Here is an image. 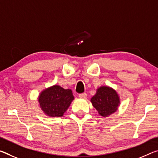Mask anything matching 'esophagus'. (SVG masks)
<instances>
[{
  "label": "esophagus",
  "mask_w": 158,
  "mask_h": 158,
  "mask_svg": "<svg viewBox=\"0 0 158 158\" xmlns=\"http://www.w3.org/2000/svg\"><path fill=\"white\" fill-rule=\"evenodd\" d=\"M86 96H87V94H86V93H83V94H81L79 95V97L80 98L84 99V98H86Z\"/></svg>",
  "instance_id": "esophagus-1"
}]
</instances>
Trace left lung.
Segmentation results:
<instances>
[{"mask_svg": "<svg viewBox=\"0 0 158 158\" xmlns=\"http://www.w3.org/2000/svg\"><path fill=\"white\" fill-rule=\"evenodd\" d=\"M100 116L107 117L114 113L120 105L118 93L108 86H101L96 89V93L90 100Z\"/></svg>", "mask_w": 158, "mask_h": 158, "instance_id": "obj_1", "label": "left lung"}]
</instances>
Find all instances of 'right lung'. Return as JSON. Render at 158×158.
<instances>
[{
  "label": "right lung",
  "instance_id": "1",
  "mask_svg": "<svg viewBox=\"0 0 158 158\" xmlns=\"http://www.w3.org/2000/svg\"><path fill=\"white\" fill-rule=\"evenodd\" d=\"M74 99L71 89H64L59 85L44 89L38 97L41 110L49 117L63 116Z\"/></svg>",
  "mask_w": 158,
  "mask_h": 158
}]
</instances>
